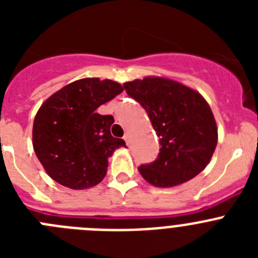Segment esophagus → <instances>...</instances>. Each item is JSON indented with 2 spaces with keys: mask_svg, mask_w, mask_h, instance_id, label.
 Listing matches in <instances>:
<instances>
[{
  "mask_svg": "<svg viewBox=\"0 0 258 258\" xmlns=\"http://www.w3.org/2000/svg\"><path fill=\"white\" fill-rule=\"evenodd\" d=\"M124 140H125V142H126L127 146H131V136H129V134H127V133L125 134Z\"/></svg>",
  "mask_w": 258,
  "mask_h": 258,
  "instance_id": "34e87169",
  "label": "esophagus"
}]
</instances>
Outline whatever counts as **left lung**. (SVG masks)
<instances>
[{"label":"left lung","mask_w":258,"mask_h":258,"mask_svg":"<svg viewBox=\"0 0 258 258\" xmlns=\"http://www.w3.org/2000/svg\"><path fill=\"white\" fill-rule=\"evenodd\" d=\"M149 115L160 138L154 163L141 165V175L155 187H174L197 177L209 164L218 129L208 102L183 84L161 76H147L124 84Z\"/></svg>","instance_id":"8db88e82"}]
</instances>
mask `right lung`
<instances>
[{"label":"right lung","instance_id":"obj_1","mask_svg":"<svg viewBox=\"0 0 258 258\" xmlns=\"http://www.w3.org/2000/svg\"><path fill=\"white\" fill-rule=\"evenodd\" d=\"M124 90L112 80L86 77L59 89L36 113L32 143L50 178L72 190L97 186L106 177L108 157L124 147L111 136V115L97 108Z\"/></svg>","mask_w":258,"mask_h":258}]
</instances>
